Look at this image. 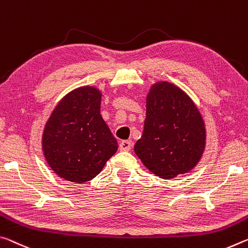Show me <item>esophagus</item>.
Returning a JSON list of instances; mask_svg holds the SVG:
<instances>
[{"mask_svg": "<svg viewBox=\"0 0 248 248\" xmlns=\"http://www.w3.org/2000/svg\"><path fill=\"white\" fill-rule=\"evenodd\" d=\"M131 147H132L131 141H128V140L121 141L119 144V149L121 151H129L131 149Z\"/></svg>", "mask_w": 248, "mask_h": 248, "instance_id": "34e87169", "label": "esophagus"}]
</instances>
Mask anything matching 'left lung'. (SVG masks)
I'll return each mask as SVG.
<instances>
[{"label":"left lung","mask_w":248,"mask_h":248,"mask_svg":"<svg viewBox=\"0 0 248 248\" xmlns=\"http://www.w3.org/2000/svg\"><path fill=\"white\" fill-rule=\"evenodd\" d=\"M205 147L201 113L186 93L170 82H158L147 97L143 132L135 152L162 179L193 169Z\"/></svg>","instance_id":"left-lung-1"}]
</instances>
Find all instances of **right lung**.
I'll list each match as a JSON object with an SVG mask.
<instances>
[{
  "label": "right lung",
  "instance_id": "obj_1",
  "mask_svg": "<svg viewBox=\"0 0 248 248\" xmlns=\"http://www.w3.org/2000/svg\"><path fill=\"white\" fill-rule=\"evenodd\" d=\"M100 99L93 87L75 89L62 98L45 125V159L55 173L70 182L95 178L118 149L100 115Z\"/></svg>",
  "mask_w": 248,
  "mask_h": 248
}]
</instances>
